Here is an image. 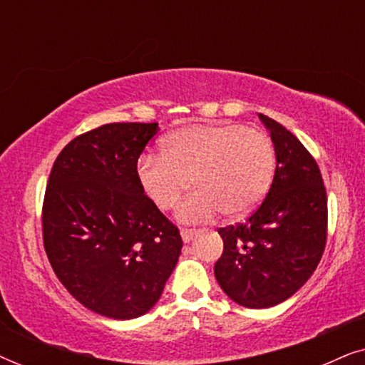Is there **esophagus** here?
<instances>
[{
	"label": "esophagus",
	"mask_w": 365,
	"mask_h": 365,
	"mask_svg": "<svg viewBox=\"0 0 365 365\" xmlns=\"http://www.w3.org/2000/svg\"><path fill=\"white\" fill-rule=\"evenodd\" d=\"M197 234H199L197 229H182L181 237H182L184 242H189V241H192V239L196 237Z\"/></svg>",
	"instance_id": "34e87169"
}]
</instances>
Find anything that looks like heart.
<instances>
[{
  "label": "heart",
  "instance_id": "1",
  "mask_svg": "<svg viewBox=\"0 0 365 365\" xmlns=\"http://www.w3.org/2000/svg\"><path fill=\"white\" fill-rule=\"evenodd\" d=\"M276 151L261 129L239 123H199L174 129L161 154L143 156L138 178L161 211H171L192 186L197 191L181 204L178 219L204 222L224 212L241 217L254 211L271 187Z\"/></svg>",
  "mask_w": 365,
  "mask_h": 365
}]
</instances>
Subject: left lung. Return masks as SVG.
<instances>
[{
  "mask_svg": "<svg viewBox=\"0 0 365 365\" xmlns=\"http://www.w3.org/2000/svg\"><path fill=\"white\" fill-rule=\"evenodd\" d=\"M271 133L276 173L256 211L221 227L222 256L214 266L229 299L266 309L296 294L316 271L327 239V194L316 159L282 124L259 113Z\"/></svg>",
  "mask_w": 365,
  "mask_h": 365,
  "instance_id": "1",
  "label": "left lung"
}]
</instances>
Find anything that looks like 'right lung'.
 Masks as SVG:
<instances>
[{"mask_svg": "<svg viewBox=\"0 0 365 365\" xmlns=\"http://www.w3.org/2000/svg\"><path fill=\"white\" fill-rule=\"evenodd\" d=\"M158 123H111L59 153L43 202V241L59 281L89 311L134 319L159 301L182 239L144 194L138 159Z\"/></svg>", "mask_w": 365, "mask_h": 365, "instance_id": "obj_1", "label": "right lung"}]
</instances>
